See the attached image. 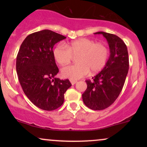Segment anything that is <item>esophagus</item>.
Instances as JSON below:
<instances>
[{
	"instance_id": "1",
	"label": "esophagus",
	"mask_w": 147,
	"mask_h": 147,
	"mask_svg": "<svg viewBox=\"0 0 147 147\" xmlns=\"http://www.w3.org/2000/svg\"><path fill=\"white\" fill-rule=\"evenodd\" d=\"M70 83L72 84V85H75V84L77 83V81L73 80V79H70Z\"/></svg>"
}]
</instances>
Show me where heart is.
<instances>
[{
	"label": "heart",
	"mask_w": 147,
	"mask_h": 147,
	"mask_svg": "<svg viewBox=\"0 0 147 147\" xmlns=\"http://www.w3.org/2000/svg\"><path fill=\"white\" fill-rule=\"evenodd\" d=\"M54 57L60 65H66L71 62L72 56H77L78 63L69 65L61 70L64 77L71 79L82 78L89 73L98 72L104 68L109 56V50L102 43H95L89 38H80L65 45L59 43L53 51Z\"/></svg>",
	"instance_id": "1"
}]
</instances>
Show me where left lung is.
Here are the masks:
<instances>
[{"mask_svg":"<svg viewBox=\"0 0 147 147\" xmlns=\"http://www.w3.org/2000/svg\"><path fill=\"white\" fill-rule=\"evenodd\" d=\"M107 40L110 57L106 65L92 80H86L87 88L82 95L85 105L95 111L109 107L120 94L129 68L127 47L119 37L113 34L98 32Z\"/></svg>","mask_w":147,"mask_h":147,"instance_id":"1","label":"left lung"}]
</instances>
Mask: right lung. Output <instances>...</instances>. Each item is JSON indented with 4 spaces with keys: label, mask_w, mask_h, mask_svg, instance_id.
I'll return each instance as SVG.
<instances>
[{
    "label": "right lung",
    "mask_w": 147,
    "mask_h": 147,
    "mask_svg": "<svg viewBox=\"0 0 147 147\" xmlns=\"http://www.w3.org/2000/svg\"><path fill=\"white\" fill-rule=\"evenodd\" d=\"M66 37L49 30L28 35L16 57V72L28 99L39 109L53 111L64 102V93L72 86L68 79L55 76L59 68L53 55L54 45Z\"/></svg>",
    "instance_id": "obj_1"
}]
</instances>
